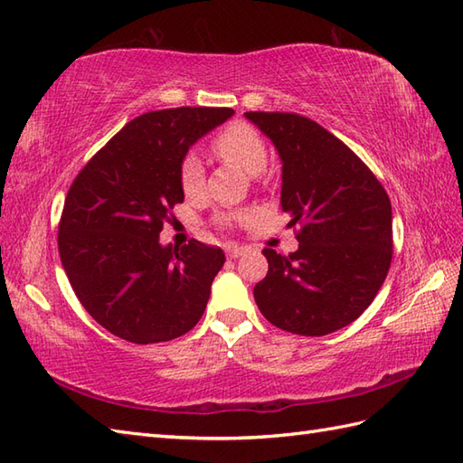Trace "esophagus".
<instances>
[{
	"label": "esophagus",
	"mask_w": 463,
	"mask_h": 463,
	"mask_svg": "<svg viewBox=\"0 0 463 463\" xmlns=\"http://www.w3.org/2000/svg\"><path fill=\"white\" fill-rule=\"evenodd\" d=\"M241 254H244V249L237 247V244H231V247L226 249V257H229V259H239Z\"/></svg>",
	"instance_id": "esophagus-1"
}]
</instances>
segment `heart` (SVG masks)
I'll return each mask as SVG.
<instances>
[{"mask_svg": "<svg viewBox=\"0 0 463 463\" xmlns=\"http://www.w3.org/2000/svg\"><path fill=\"white\" fill-rule=\"evenodd\" d=\"M213 151L249 176H259L269 163V149L262 135L247 123H232L213 141ZM181 189L189 199H199L204 189V169L199 156L189 153L181 163Z\"/></svg>", "mask_w": 463, "mask_h": 463, "instance_id": "1", "label": "heart"}]
</instances>
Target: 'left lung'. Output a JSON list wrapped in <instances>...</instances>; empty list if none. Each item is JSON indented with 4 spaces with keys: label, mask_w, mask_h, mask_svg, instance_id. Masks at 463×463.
<instances>
[{
    "label": "left lung",
    "mask_w": 463,
    "mask_h": 463,
    "mask_svg": "<svg viewBox=\"0 0 463 463\" xmlns=\"http://www.w3.org/2000/svg\"><path fill=\"white\" fill-rule=\"evenodd\" d=\"M277 146L280 206L300 226L298 250L264 249L269 274L254 300L274 326L324 336L376 298L392 262V204L380 181L338 137L297 113H244Z\"/></svg>",
    "instance_id": "left-lung-1"
}]
</instances>
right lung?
Segmentation results:
<instances>
[{"label": "right lung", "instance_id": "right-lung-1", "mask_svg": "<svg viewBox=\"0 0 463 463\" xmlns=\"http://www.w3.org/2000/svg\"><path fill=\"white\" fill-rule=\"evenodd\" d=\"M229 107H179L127 123L87 163L65 196L59 257L83 308L135 344L179 338L201 320L224 264L219 247H163L159 234L184 201L181 163L232 117Z\"/></svg>", "mask_w": 463, "mask_h": 463}]
</instances>
